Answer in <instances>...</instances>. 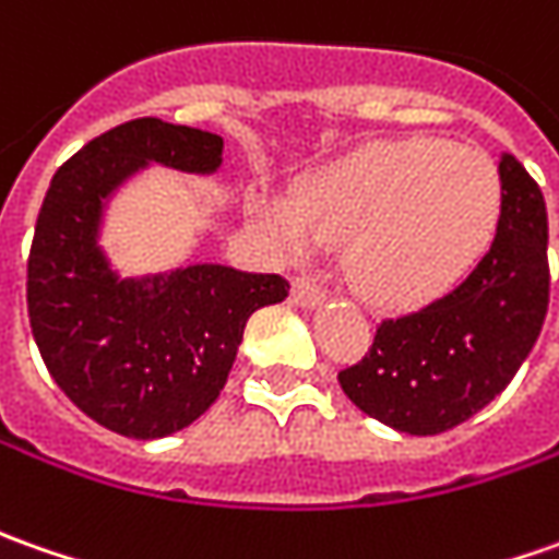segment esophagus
Listing matches in <instances>:
<instances>
[{"label":"esophagus","instance_id":"esophagus-1","mask_svg":"<svg viewBox=\"0 0 559 559\" xmlns=\"http://www.w3.org/2000/svg\"><path fill=\"white\" fill-rule=\"evenodd\" d=\"M290 297H294L297 306H316V302L324 299V287H321L316 278H309V275H297V278H294Z\"/></svg>","mask_w":559,"mask_h":559}]
</instances>
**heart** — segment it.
Segmentation results:
<instances>
[{
	"mask_svg": "<svg viewBox=\"0 0 559 559\" xmlns=\"http://www.w3.org/2000/svg\"><path fill=\"white\" fill-rule=\"evenodd\" d=\"M504 206L501 169L486 151L445 139H402L328 166L294 203H257L290 250L346 241L358 290L386 306L445 294L489 250Z\"/></svg>",
	"mask_w": 559,
	"mask_h": 559,
	"instance_id": "heart-1",
	"label": "heart"
}]
</instances>
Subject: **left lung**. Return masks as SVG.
Segmentation results:
<instances>
[{
	"mask_svg": "<svg viewBox=\"0 0 559 559\" xmlns=\"http://www.w3.org/2000/svg\"><path fill=\"white\" fill-rule=\"evenodd\" d=\"M504 206L467 278L417 312L383 318L337 374L368 417L402 433H445L486 408L526 361L548 316V210L523 164L501 157Z\"/></svg>",
	"mask_w": 559,
	"mask_h": 559,
	"instance_id": "1",
	"label": "left lung"
}]
</instances>
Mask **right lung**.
Instances as JSON below:
<instances>
[{
	"label": "right lung",
	"mask_w": 559,
	"mask_h": 559,
	"mask_svg": "<svg viewBox=\"0 0 559 559\" xmlns=\"http://www.w3.org/2000/svg\"><path fill=\"white\" fill-rule=\"evenodd\" d=\"M147 160L213 173L222 139L139 117L83 145L55 173L27 257V316L55 383L95 424L160 439L198 420L225 386L243 324L287 297L281 275L188 265L145 281L107 269L102 201Z\"/></svg>",
	"instance_id": "obj_1"
}]
</instances>
